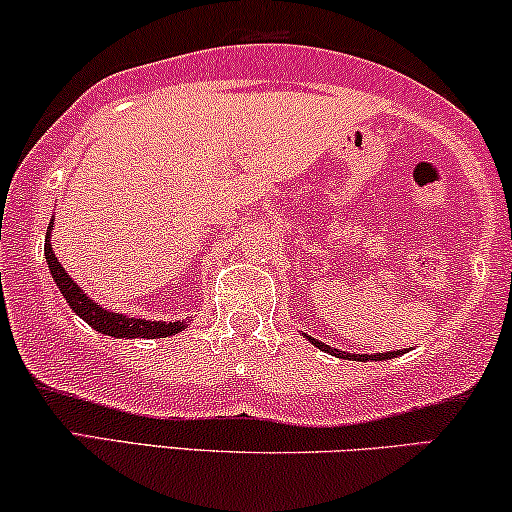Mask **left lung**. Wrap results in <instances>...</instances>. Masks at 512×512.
<instances>
[{
  "instance_id": "left-lung-1",
  "label": "left lung",
  "mask_w": 512,
  "mask_h": 512,
  "mask_svg": "<svg viewBox=\"0 0 512 512\" xmlns=\"http://www.w3.org/2000/svg\"><path fill=\"white\" fill-rule=\"evenodd\" d=\"M305 338L310 340L314 347L324 349V352L338 356V359H349V361H387V359H394V356H401V354H403L401 349H398V352H384V354H349V352H340V349L328 347V345H324V342L310 338V335H305Z\"/></svg>"
}]
</instances>
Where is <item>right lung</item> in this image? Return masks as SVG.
Here are the masks:
<instances>
[{
	"instance_id": "right-lung-1",
	"label": "right lung",
	"mask_w": 512,
	"mask_h": 512,
	"mask_svg": "<svg viewBox=\"0 0 512 512\" xmlns=\"http://www.w3.org/2000/svg\"><path fill=\"white\" fill-rule=\"evenodd\" d=\"M51 230H53V219L48 223L46 230V242H44V256L48 263V270L58 284V289L69 307L79 314V317L86 321L88 326H93L97 333L111 335V338H170V335L179 333L181 328L186 326V321H149V319H135L128 317V314H118V312H109L104 310L90 300L79 284L74 282L72 277L67 275V270L62 268L58 256H55L53 244H51Z\"/></svg>"
}]
</instances>
